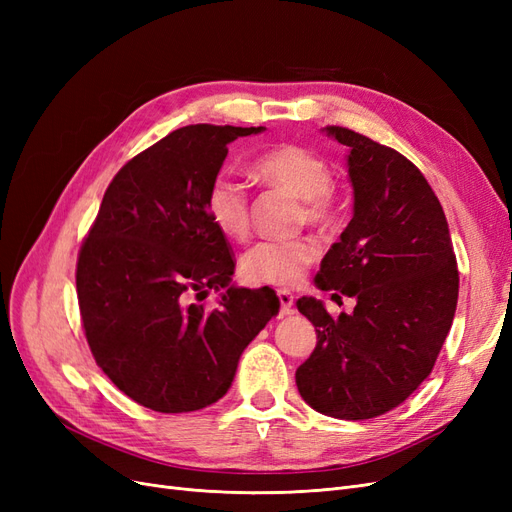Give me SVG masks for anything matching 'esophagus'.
<instances>
[{
	"label": "esophagus",
	"instance_id": "obj_1",
	"mask_svg": "<svg viewBox=\"0 0 512 512\" xmlns=\"http://www.w3.org/2000/svg\"><path fill=\"white\" fill-rule=\"evenodd\" d=\"M277 299H280V307H282V314H290L292 312V305H294V297L290 290L280 288L277 290Z\"/></svg>",
	"mask_w": 512,
	"mask_h": 512
}]
</instances>
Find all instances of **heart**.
I'll return each mask as SVG.
<instances>
[{
  "label": "heart",
  "mask_w": 512,
  "mask_h": 512,
  "mask_svg": "<svg viewBox=\"0 0 512 512\" xmlns=\"http://www.w3.org/2000/svg\"><path fill=\"white\" fill-rule=\"evenodd\" d=\"M254 175L267 185L297 194L303 203V218L309 224H329L335 215L333 173L318 153L284 145L262 153L252 164ZM205 209L211 224L228 239H243L250 230V196L245 183L220 173L209 185ZM320 250L312 239L258 241L241 256L239 269L247 282L292 286L318 260Z\"/></svg>",
  "instance_id": "b5f03b06"
}]
</instances>
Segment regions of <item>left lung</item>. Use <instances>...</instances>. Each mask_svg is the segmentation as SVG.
Listing matches in <instances>:
<instances>
[{"instance_id":"left-lung-1","label":"left lung","mask_w":512,"mask_h":512,"mask_svg":"<svg viewBox=\"0 0 512 512\" xmlns=\"http://www.w3.org/2000/svg\"><path fill=\"white\" fill-rule=\"evenodd\" d=\"M324 132L350 149L354 215L322 258L316 286L356 305L331 316L314 297L297 301L318 342L294 378L316 412L363 421L404 404L431 374L455 318L459 271L421 170L354 130Z\"/></svg>"}]
</instances>
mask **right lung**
<instances>
[{"label": "right lung", "mask_w": 512, "mask_h": 512, "mask_svg": "<svg viewBox=\"0 0 512 512\" xmlns=\"http://www.w3.org/2000/svg\"><path fill=\"white\" fill-rule=\"evenodd\" d=\"M262 130L196 123L170 132L115 175L81 245L76 292L91 354L149 410L215 404L241 352L280 312L271 288L230 286L232 247L205 209L228 143ZM220 287L218 308L191 301Z\"/></svg>", "instance_id": "obj_1"}]
</instances>
